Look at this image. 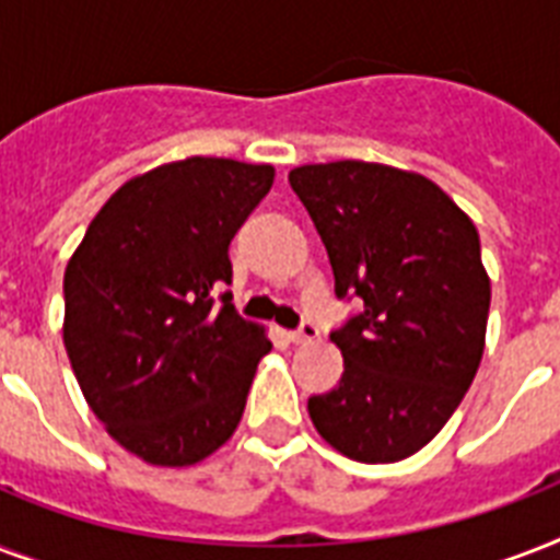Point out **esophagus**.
Returning <instances> with one entry per match:
<instances>
[{
    "instance_id": "34e87169",
    "label": "esophagus",
    "mask_w": 560,
    "mask_h": 560,
    "mask_svg": "<svg viewBox=\"0 0 560 560\" xmlns=\"http://www.w3.org/2000/svg\"><path fill=\"white\" fill-rule=\"evenodd\" d=\"M290 342H311L319 337V328H316L314 323H302V328H296V331L288 334Z\"/></svg>"
}]
</instances>
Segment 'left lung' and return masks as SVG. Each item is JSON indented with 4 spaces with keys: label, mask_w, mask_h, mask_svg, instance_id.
<instances>
[{
    "label": "left lung",
    "mask_w": 560,
    "mask_h": 560,
    "mask_svg": "<svg viewBox=\"0 0 560 560\" xmlns=\"http://www.w3.org/2000/svg\"><path fill=\"white\" fill-rule=\"evenodd\" d=\"M288 179L337 299H363L331 331L346 369L307 398L311 421L349 459H407L447 424L482 360L491 281L477 226L435 183L377 162L302 165Z\"/></svg>",
    "instance_id": "8db88e82"
}]
</instances>
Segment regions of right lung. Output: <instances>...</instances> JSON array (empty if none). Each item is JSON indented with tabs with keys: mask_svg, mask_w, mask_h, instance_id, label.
I'll return each mask as SVG.
<instances>
[{
	"mask_svg": "<svg viewBox=\"0 0 560 560\" xmlns=\"http://www.w3.org/2000/svg\"><path fill=\"white\" fill-rule=\"evenodd\" d=\"M272 165L191 156L118 188L63 276V342L107 433L139 459L186 468L244 416L264 328L237 316L229 244L267 197Z\"/></svg>",
	"mask_w": 560,
	"mask_h": 560,
	"instance_id": "add662e5",
	"label": "right lung"
}]
</instances>
